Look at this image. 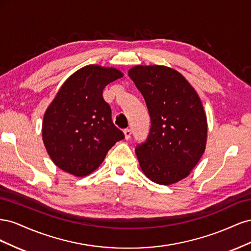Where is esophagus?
Wrapping results in <instances>:
<instances>
[{
  "mask_svg": "<svg viewBox=\"0 0 251 251\" xmlns=\"http://www.w3.org/2000/svg\"><path fill=\"white\" fill-rule=\"evenodd\" d=\"M124 133H125V137H126V140H128V139L131 138V135H132V130H131V128H126V130L124 131Z\"/></svg>",
  "mask_w": 251,
  "mask_h": 251,
  "instance_id": "34e87169",
  "label": "esophagus"
}]
</instances>
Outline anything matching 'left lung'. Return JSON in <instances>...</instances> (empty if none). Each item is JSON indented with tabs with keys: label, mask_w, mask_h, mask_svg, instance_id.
<instances>
[{
	"label": "left lung",
	"mask_w": 251,
	"mask_h": 251,
	"mask_svg": "<svg viewBox=\"0 0 251 251\" xmlns=\"http://www.w3.org/2000/svg\"><path fill=\"white\" fill-rule=\"evenodd\" d=\"M128 76L146 100L151 117L147 140L136 147L142 172L158 184L187 177L206 146L207 121L195 89L176 70L136 66Z\"/></svg>",
	"instance_id": "8db88e82"
}]
</instances>
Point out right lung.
<instances>
[{
    "mask_svg": "<svg viewBox=\"0 0 251 251\" xmlns=\"http://www.w3.org/2000/svg\"><path fill=\"white\" fill-rule=\"evenodd\" d=\"M123 75L114 68L90 65L72 74L59 89L43 121L44 144L59 169L87 176L125 138L102 97L104 87Z\"/></svg>",
    "mask_w": 251,
    "mask_h": 251,
    "instance_id": "obj_1",
    "label": "right lung"
}]
</instances>
